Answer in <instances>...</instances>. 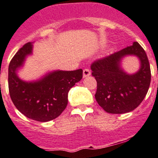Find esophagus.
<instances>
[{
    "mask_svg": "<svg viewBox=\"0 0 158 158\" xmlns=\"http://www.w3.org/2000/svg\"><path fill=\"white\" fill-rule=\"evenodd\" d=\"M91 74L90 70L89 69H85L83 70V77H89Z\"/></svg>",
    "mask_w": 158,
    "mask_h": 158,
    "instance_id": "34e87169",
    "label": "esophagus"
}]
</instances>
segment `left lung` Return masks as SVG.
Segmentation results:
<instances>
[{"mask_svg": "<svg viewBox=\"0 0 158 158\" xmlns=\"http://www.w3.org/2000/svg\"><path fill=\"white\" fill-rule=\"evenodd\" d=\"M133 54L141 61L139 71L127 74L120 67L121 60ZM92 76L97 81L95 98L105 111L123 114L135 110L148 93L151 81L147 55L137 42L113 54L98 59L91 64Z\"/></svg>", "mask_w": 158, "mask_h": 158, "instance_id": "8db88e82", "label": "left lung"}]
</instances>
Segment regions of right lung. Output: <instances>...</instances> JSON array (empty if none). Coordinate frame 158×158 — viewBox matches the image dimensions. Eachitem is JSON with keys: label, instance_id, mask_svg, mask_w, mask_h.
Returning <instances> with one entry per match:
<instances>
[{"label": "right lung", "instance_id": "add662e5", "mask_svg": "<svg viewBox=\"0 0 158 158\" xmlns=\"http://www.w3.org/2000/svg\"><path fill=\"white\" fill-rule=\"evenodd\" d=\"M32 53L27 43L18 51L9 65V91L12 102L27 118L48 122L57 118L67 106L68 93L82 78L81 69L74 71L52 72L36 81L27 82L17 75L26 57Z\"/></svg>", "mask_w": 158, "mask_h": 158}]
</instances>
